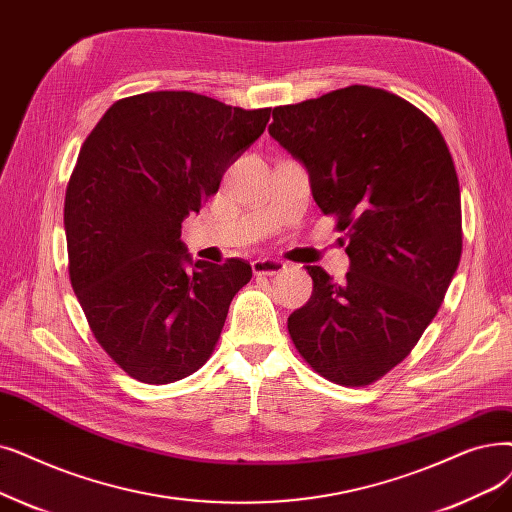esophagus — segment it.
Masks as SVG:
<instances>
[{"instance_id":"obj_1","label":"esophagus","mask_w":512,"mask_h":512,"mask_svg":"<svg viewBox=\"0 0 512 512\" xmlns=\"http://www.w3.org/2000/svg\"><path fill=\"white\" fill-rule=\"evenodd\" d=\"M251 265H253V272L257 276H276V274L284 272V268H286V265L278 259H255Z\"/></svg>"}]
</instances>
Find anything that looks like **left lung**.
<instances>
[{
	"label": "left lung",
	"mask_w": 512,
	"mask_h": 512,
	"mask_svg": "<svg viewBox=\"0 0 512 512\" xmlns=\"http://www.w3.org/2000/svg\"><path fill=\"white\" fill-rule=\"evenodd\" d=\"M270 136L299 159L351 259L343 284L320 265L288 316L301 358L343 387L379 381L435 318L462 253L458 175L437 125L370 85L274 108Z\"/></svg>",
	"instance_id": "obj_1"
}]
</instances>
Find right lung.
<instances>
[{"label":"right lung","mask_w":512,"mask_h":512,"mask_svg":"<svg viewBox=\"0 0 512 512\" xmlns=\"http://www.w3.org/2000/svg\"><path fill=\"white\" fill-rule=\"evenodd\" d=\"M270 113L148 92L117 100L85 138L64 198L69 276L92 335L131 379L167 385L211 358L253 270L228 259L196 261L188 274L182 221Z\"/></svg>","instance_id":"1"}]
</instances>
